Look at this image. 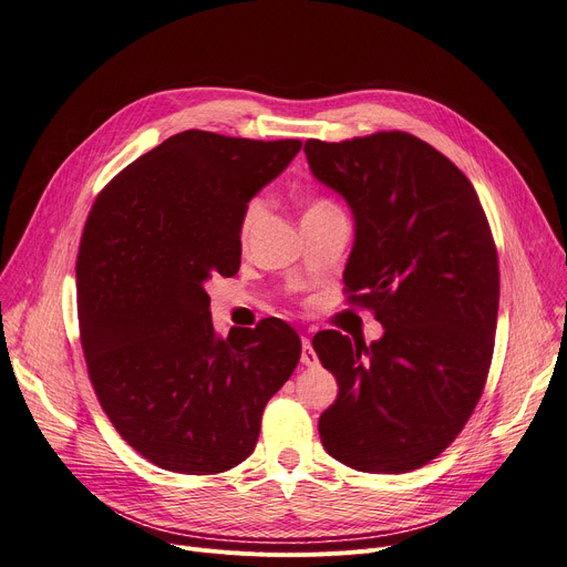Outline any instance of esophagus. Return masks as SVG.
Segmentation results:
<instances>
[{
  "instance_id": "esophagus-1",
  "label": "esophagus",
  "mask_w": 567,
  "mask_h": 567,
  "mask_svg": "<svg viewBox=\"0 0 567 567\" xmlns=\"http://www.w3.org/2000/svg\"><path fill=\"white\" fill-rule=\"evenodd\" d=\"M301 363H303V365H308V368H312V365H317V363H319L317 353L312 351V342H310V338H303V353H301Z\"/></svg>"
}]
</instances>
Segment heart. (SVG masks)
<instances>
[{
    "label": "heart",
    "mask_w": 567,
    "mask_h": 567,
    "mask_svg": "<svg viewBox=\"0 0 567 567\" xmlns=\"http://www.w3.org/2000/svg\"><path fill=\"white\" fill-rule=\"evenodd\" d=\"M319 206H333V204L326 202V199H319V202H315L310 208H319ZM264 208H266V204H264L261 197H252V199L244 206L241 223H238V236H241V241H248L250 234L255 231V227H257V223H259V218L264 216Z\"/></svg>",
    "instance_id": "1"
}]
</instances>
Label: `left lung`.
<instances>
[{"label":"left lung","mask_w":567,"mask_h":567,"mask_svg":"<svg viewBox=\"0 0 567 567\" xmlns=\"http://www.w3.org/2000/svg\"><path fill=\"white\" fill-rule=\"evenodd\" d=\"M303 152L355 220L347 301L383 326L372 344L312 338L340 385L321 443L355 471L421 468L462 432L492 363L498 255L483 204L455 163L402 131L308 140Z\"/></svg>","instance_id":"1"}]
</instances>
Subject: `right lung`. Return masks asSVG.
I'll use <instances>...</instances> for the list:
<instances>
[{
	"label": "right lung",
	"instance_id": "right-lung-1",
	"mask_svg": "<svg viewBox=\"0 0 567 567\" xmlns=\"http://www.w3.org/2000/svg\"><path fill=\"white\" fill-rule=\"evenodd\" d=\"M301 144L176 133L89 212L75 261L86 372L114 430L165 471L241 464L301 359V338L276 317L220 338L204 289L238 274L244 206Z\"/></svg>",
	"mask_w": 567,
	"mask_h": 567
}]
</instances>
